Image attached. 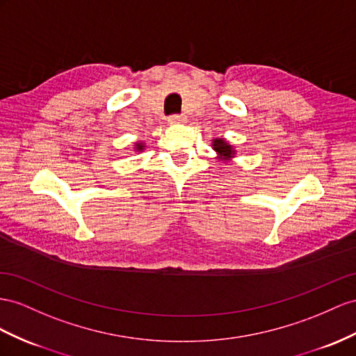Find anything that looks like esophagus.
Here are the masks:
<instances>
[{
	"mask_svg": "<svg viewBox=\"0 0 356 356\" xmlns=\"http://www.w3.org/2000/svg\"><path fill=\"white\" fill-rule=\"evenodd\" d=\"M185 122H186V117L185 115H171L168 118V123L170 124H181V123H185Z\"/></svg>",
	"mask_w": 356,
	"mask_h": 356,
	"instance_id": "obj_1",
	"label": "esophagus"
}]
</instances>
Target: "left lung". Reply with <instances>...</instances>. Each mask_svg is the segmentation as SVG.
I'll return each instance as SVG.
<instances>
[{"label":"left lung","mask_w":356,"mask_h":356,"mask_svg":"<svg viewBox=\"0 0 356 356\" xmlns=\"http://www.w3.org/2000/svg\"><path fill=\"white\" fill-rule=\"evenodd\" d=\"M212 149L216 152V158L220 161L229 162L236 156V150L233 149V145L227 143L224 138L212 140Z\"/></svg>","instance_id":"1"}]
</instances>
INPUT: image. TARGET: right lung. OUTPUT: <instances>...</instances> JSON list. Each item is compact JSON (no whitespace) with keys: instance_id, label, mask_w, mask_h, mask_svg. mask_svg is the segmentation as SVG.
Returning a JSON list of instances; mask_svg holds the SVG:
<instances>
[{"instance_id":"obj_1","label":"right lung","mask_w":356,"mask_h":356,"mask_svg":"<svg viewBox=\"0 0 356 356\" xmlns=\"http://www.w3.org/2000/svg\"><path fill=\"white\" fill-rule=\"evenodd\" d=\"M134 145H135V147H134V149H135V152H143V150H144V147H145L144 143H141V141H136Z\"/></svg>"}]
</instances>
